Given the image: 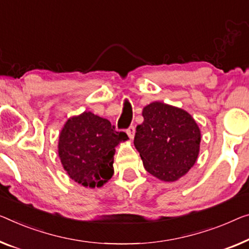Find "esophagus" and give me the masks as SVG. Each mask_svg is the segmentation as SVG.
<instances>
[{"label": "esophagus", "instance_id": "34e87169", "mask_svg": "<svg viewBox=\"0 0 249 249\" xmlns=\"http://www.w3.org/2000/svg\"><path fill=\"white\" fill-rule=\"evenodd\" d=\"M126 133H127V135H128L129 139L133 140V137H134V134H135L134 126H129V127L127 128V131H126Z\"/></svg>", "mask_w": 249, "mask_h": 249}]
</instances>
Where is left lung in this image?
Masks as SVG:
<instances>
[{
    "label": "left lung",
    "instance_id": "1",
    "mask_svg": "<svg viewBox=\"0 0 249 249\" xmlns=\"http://www.w3.org/2000/svg\"><path fill=\"white\" fill-rule=\"evenodd\" d=\"M134 145L148 173L174 182L189 172L198 159L201 132L188 112L162 102L143 108Z\"/></svg>",
    "mask_w": 249,
    "mask_h": 249
}]
</instances>
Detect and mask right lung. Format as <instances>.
Segmentation results:
<instances>
[{"label": "right lung", "mask_w": 249, "mask_h": 249, "mask_svg": "<svg viewBox=\"0 0 249 249\" xmlns=\"http://www.w3.org/2000/svg\"><path fill=\"white\" fill-rule=\"evenodd\" d=\"M128 140L106 118L91 112L69 117L58 141V155L71 180L85 188H102L114 174L115 147Z\"/></svg>", "instance_id": "1"}]
</instances>
